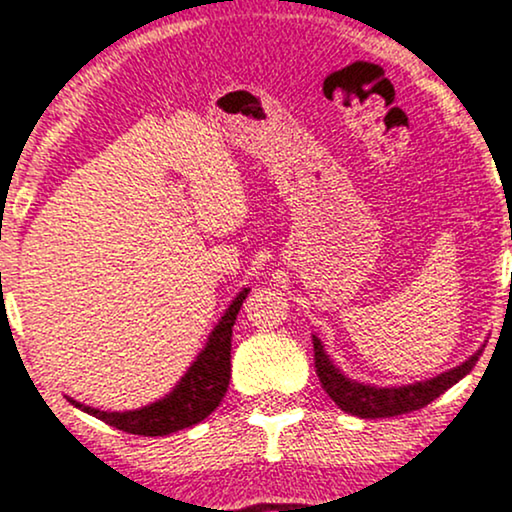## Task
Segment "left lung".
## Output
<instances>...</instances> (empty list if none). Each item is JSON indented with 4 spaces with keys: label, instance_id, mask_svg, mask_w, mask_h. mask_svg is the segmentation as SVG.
Returning <instances> with one entry per match:
<instances>
[{
    "label": "left lung",
    "instance_id": "1",
    "mask_svg": "<svg viewBox=\"0 0 512 512\" xmlns=\"http://www.w3.org/2000/svg\"><path fill=\"white\" fill-rule=\"evenodd\" d=\"M315 343V367L317 377L322 381V389L329 393V398L350 415L362 417V420H374V417H396L405 415V412L420 410L424 405H429L432 400L441 396L443 391L451 389L453 384H458L465 374L472 372V367L477 365L482 350H477L472 357H467L463 365L448 369V372L439 374V377L417 381V384L408 386H369L360 384V381L348 379L346 374L338 369L334 362L329 360V355L324 353L322 341L317 336H312Z\"/></svg>",
    "mask_w": 512,
    "mask_h": 512
}]
</instances>
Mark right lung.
Wrapping results in <instances>:
<instances>
[{
  "label": "right lung",
  "instance_id": "1",
  "mask_svg": "<svg viewBox=\"0 0 512 512\" xmlns=\"http://www.w3.org/2000/svg\"><path fill=\"white\" fill-rule=\"evenodd\" d=\"M248 293L250 288H243L236 295L229 310L224 312V317L214 326L205 350L197 355V360L190 365L188 372L183 374V379L176 384V389L166 398L145 405L140 410L128 412H104L71 398L69 403L76 405L78 410L97 417V420L107 422L109 427L138 436H166L178 432V429L193 427V424L202 422L207 415H212L219 408L221 398L226 396V389H229L233 324H236V315L240 312V307H243V300Z\"/></svg>",
  "mask_w": 512,
  "mask_h": 512
}]
</instances>
